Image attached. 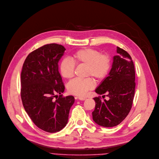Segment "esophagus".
I'll list each match as a JSON object with an SVG mask.
<instances>
[{
	"instance_id": "1",
	"label": "esophagus",
	"mask_w": 159,
	"mask_h": 159,
	"mask_svg": "<svg viewBox=\"0 0 159 159\" xmlns=\"http://www.w3.org/2000/svg\"><path fill=\"white\" fill-rule=\"evenodd\" d=\"M78 98L80 100H81V101H84V100H85L87 99V98H85V97H81V96H79Z\"/></svg>"
}]
</instances>
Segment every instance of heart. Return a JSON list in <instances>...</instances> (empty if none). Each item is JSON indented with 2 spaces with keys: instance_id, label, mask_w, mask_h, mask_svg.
<instances>
[{
  "instance_id": "1",
  "label": "heart",
  "mask_w": 159,
  "mask_h": 159,
  "mask_svg": "<svg viewBox=\"0 0 159 159\" xmlns=\"http://www.w3.org/2000/svg\"><path fill=\"white\" fill-rule=\"evenodd\" d=\"M75 63L85 65L86 76H93L101 81L107 78L111 67V58L108 54L93 48H83L78 50L73 54V61L69 58H63L60 63L61 75L66 79L73 77L75 70ZM95 81L92 78L85 79L76 78L67 85L68 91L72 94L83 96L95 87Z\"/></svg>"
}]
</instances>
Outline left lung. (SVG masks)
<instances>
[{
	"label": "left lung",
	"mask_w": 159,
	"mask_h": 159,
	"mask_svg": "<svg viewBox=\"0 0 159 159\" xmlns=\"http://www.w3.org/2000/svg\"><path fill=\"white\" fill-rule=\"evenodd\" d=\"M117 53L108 76L96 89L98 94H107L110 99L101 101V96L94 98L96 106L92 118L96 123L103 127L116 126L122 122L132 108L134 98V62L130 55L119 47Z\"/></svg>",
	"instance_id": "8db88e82"
}]
</instances>
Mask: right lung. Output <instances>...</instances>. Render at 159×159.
Wrapping results in <instances>:
<instances>
[{"mask_svg": "<svg viewBox=\"0 0 159 159\" xmlns=\"http://www.w3.org/2000/svg\"><path fill=\"white\" fill-rule=\"evenodd\" d=\"M65 50L57 43L43 45L27 56L21 72L24 108L37 127L49 133L59 132L66 126L74 102L72 96L61 94L65 86L58 61Z\"/></svg>", "mask_w": 159, "mask_h": 159, "instance_id": "add662e5", "label": "right lung"}]
</instances>
